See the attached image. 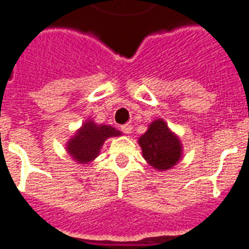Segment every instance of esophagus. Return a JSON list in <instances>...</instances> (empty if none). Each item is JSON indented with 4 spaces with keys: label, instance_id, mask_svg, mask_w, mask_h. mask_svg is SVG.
I'll return each instance as SVG.
<instances>
[{
    "label": "esophagus",
    "instance_id": "esophagus-1",
    "mask_svg": "<svg viewBox=\"0 0 249 249\" xmlns=\"http://www.w3.org/2000/svg\"><path fill=\"white\" fill-rule=\"evenodd\" d=\"M124 134H131L132 131V126L130 124V123H126V124H123L122 128H121Z\"/></svg>",
    "mask_w": 249,
    "mask_h": 249
}]
</instances>
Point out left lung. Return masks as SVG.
Listing matches in <instances>:
<instances>
[{"label": "left lung", "instance_id": "8db88e82", "mask_svg": "<svg viewBox=\"0 0 249 249\" xmlns=\"http://www.w3.org/2000/svg\"><path fill=\"white\" fill-rule=\"evenodd\" d=\"M143 158L159 171L170 170L182 158V143L163 119H157L139 138Z\"/></svg>", "mask_w": 249, "mask_h": 249}]
</instances>
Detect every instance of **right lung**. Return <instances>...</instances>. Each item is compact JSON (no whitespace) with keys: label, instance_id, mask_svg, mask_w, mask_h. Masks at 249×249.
I'll list each match as a JSON object with an SVG mask.
<instances>
[{"label":"right lung","instance_id":"1","mask_svg":"<svg viewBox=\"0 0 249 249\" xmlns=\"http://www.w3.org/2000/svg\"><path fill=\"white\" fill-rule=\"evenodd\" d=\"M118 135H121V131L114 127L108 124H95L92 121H86L77 134L67 142L66 150L75 162L86 164L99 155L107 138Z\"/></svg>","mask_w":249,"mask_h":249}]
</instances>
